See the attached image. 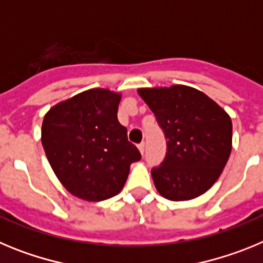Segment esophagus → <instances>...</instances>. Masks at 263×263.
I'll list each match as a JSON object with an SVG mask.
<instances>
[{
    "mask_svg": "<svg viewBox=\"0 0 263 263\" xmlns=\"http://www.w3.org/2000/svg\"><path fill=\"white\" fill-rule=\"evenodd\" d=\"M138 148H139V152H141V154H143V153H145V142H141L138 145Z\"/></svg>",
    "mask_w": 263,
    "mask_h": 263,
    "instance_id": "obj_1",
    "label": "esophagus"
}]
</instances>
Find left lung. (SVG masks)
<instances>
[{"label": "left lung", "instance_id": "8db88e82", "mask_svg": "<svg viewBox=\"0 0 263 263\" xmlns=\"http://www.w3.org/2000/svg\"><path fill=\"white\" fill-rule=\"evenodd\" d=\"M138 93L167 141L163 162L152 170L158 192L174 201L203 195L231 155V117L203 92L185 85L142 88Z\"/></svg>", "mask_w": 263, "mask_h": 263}]
</instances>
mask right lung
<instances>
[{"label": "right lung", "instance_id": "1", "mask_svg": "<svg viewBox=\"0 0 263 263\" xmlns=\"http://www.w3.org/2000/svg\"><path fill=\"white\" fill-rule=\"evenodd\" d=\"M121 96L89 89L48 110L42 125V145L66 190L87 201L113 197L122 190L129 167L141 159L118 122Z\"/></svg>", "mask_w": 263, "mask_h": 263}]
</instances>
